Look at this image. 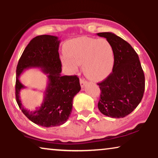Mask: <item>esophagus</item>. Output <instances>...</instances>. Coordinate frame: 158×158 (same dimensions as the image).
Here are the masks:
<instances>
[{"label": "esophagus", "mask_w": 158, "mask_h": 158, "mask_svg": "<svg viewBox=\"0 0 158 158\" xmlns=\"http://www.w3.org/2000/svg\"><path fill=\"white\" fill-rule=\"evenodd\" d=\"M80 84H81V87L83 88L84 86H85V85L87 84V81H86L84 78H81L80 79Z\"/></svg>", "instance_id": "34e87169"}]
</instances>
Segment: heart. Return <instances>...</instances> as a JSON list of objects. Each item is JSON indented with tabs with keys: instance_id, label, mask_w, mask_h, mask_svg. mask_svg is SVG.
<instances>
[{
	"instance_id": "b5f03b06",
	"label": "heart",
	"mask_w": 158,
	"mask_h": 158,
	"mask_svg": "<svg viewBox=\"0 0 158 158\" xmlns=\"http://www.w3.org/2000/svg\"><path fill=\"white\" fill-rule=\"evenodd\" d=\"M65 55L62 57L65 68L75 71L83 65L85 76L94 81L106 78L114 67L113 48L105 39H77L67 46Z\"/></svg>"
}]
</instances>
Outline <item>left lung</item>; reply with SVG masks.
<instances>
[{
    "instance_id": "8db88e82",
    "label": "left lung",
    "mask_w": 158,
    "mask_h": 158,
    "mask_svg": "<svg viewBox=\"0 0 158 158\" xmlns=\"http://www.w3.org/2000/svg\"><path fill=\"white\" fill-rule=\"evenodd\" d=\"M97 35L106 39L114 56L111 73L98 83L101 91L98 109L109 117L123 118L141 102L145 86L143 70L138 55L128 42L111 32Z\"/></svg>"
}]
</instances>
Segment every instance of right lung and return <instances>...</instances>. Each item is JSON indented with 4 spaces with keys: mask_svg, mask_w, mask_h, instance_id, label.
Here are the masks:
<instances>
[{
    "mask_svg": "<svg viewBox=\"0 0 158 158\" xmlns=\"http://www.w3.org/2000/svg\"><path fill=\"white\" fill-rule=\"evenodd\" d=\"M60 40L55 36L40 35L30 41L23 52L16 68V98L23 114L34 124L44 127L63 124L69 118L75 95L81 90L76 75H62L59 50ZM40 68L47 74L48 82L41 106L29 111L23 106L20 91L25 88L19 81L25 69Z\"/></svg>",
    "mask_w": 158,
    "mask_h": 158,
    "instance_id": "obj_1",
    "label": "right lung"
}]
</instances>
